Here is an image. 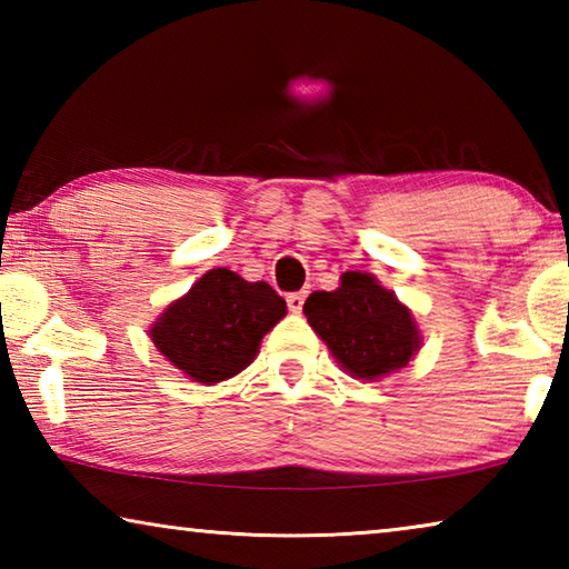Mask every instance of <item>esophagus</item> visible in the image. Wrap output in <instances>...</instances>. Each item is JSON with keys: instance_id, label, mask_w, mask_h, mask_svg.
<instances>
[{"instance_id": "1", "label": "esophagus", "mask_w": 569, "mask_h": 569, "mask_svg": "<svg viewBox=\"0 0 569 569\" xmlns=\"http://www.w3.org/2000/svg\"><path fill=\"white\" fill-rule=\"evenodd\" d=\"M306 296H308V291H293V293H288V296H286L288 308H291L293 313H301V311H303V303H306Z\"/></svg>"}]
</instances>
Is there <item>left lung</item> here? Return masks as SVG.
Instances as JSON below:
<instances>
[{
	"instance_id": "left-lung-1",
	"label": "left lung",
	"mask_w": 569,
	"mask_h": 569,
	"mask_svg": "<svg viewBox=\"0 0 569 569\" xmlns=\"http://www.w3.org/2000/svg\"><path fill=\"white\" fill-rule=\"evenodd\" d=\"M303 313L346 371L381 379L419 351L421 336L407 306L371 273L346 271L336 291H313Z\"/></svg>"
}]
</instances>
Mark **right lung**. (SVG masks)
Returning a JSON list of instances; mask_svg holds the SVG:
<instances>
[{
	"mask_svg": "<svg viewBox=\"0 0 569 569\" xmlns=\"http://www.w3.org/2000/svg\"><path fill=\"white\" fill-rule=\"evenodd\" d=\"M283 316L286 301L266 281L213 268L162 311L150 339L176 369L210 387L243 371Z\"/></svg>",
	"mask_w": 569,
	"mask_h": 569,
	"instance_id": "add662e5",
	"label": "right lung"
}]
</instances>
